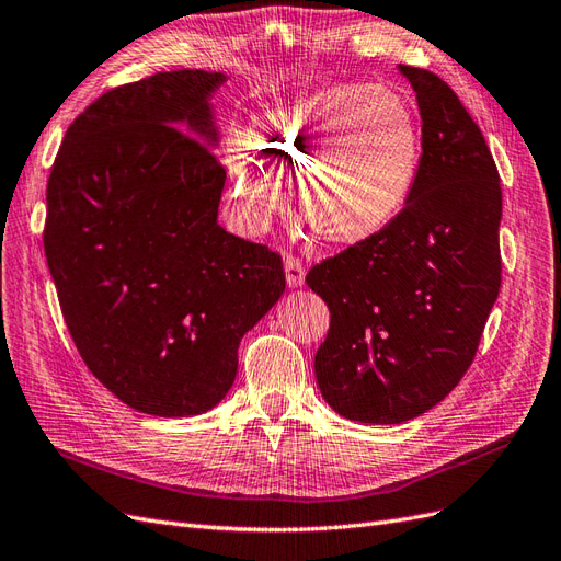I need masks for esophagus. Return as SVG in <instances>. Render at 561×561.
Returning <instances> with one entry per match:
<instances>
[{"mask_svg": "<svg viewBox=\"0 0 561 561\" xmlns=\"http://www.w3.org/2000/svg\"><path fill=\"white\" fill-rule=\"evenodd\" d=\"M285 280L290 287H301V283H305V266H301V262L297 260L295 254H287L285 256Z\"/></svg>", "mask_w": 561, "mask_h": 561, "instance_id": "obj_1", "label": "esophagus"}]
</instances>
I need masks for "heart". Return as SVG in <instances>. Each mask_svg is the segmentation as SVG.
I'll list each match as a JSON object with an SVG mask.
<instances>
[{"mask_svg": "<svg viewBox=\"0 0 561 561\" xmlns=\"http://www.w3.org/2000/svg\"><path fill=\"white\" fill-rule=\"evenodd\" d=\"M248 146L279 181H295L301 219L318 238L356 245L380 233L411 198L422 125L399 92L370 82L332 84L256 115ZM273 178L245 150L231 148L229 188L250 231H262L283 209Z\"/></svg>", "mask_w": 561, "mask_h": 561, "instance_id": "obj_1", "label": "heart"}]
</instances>
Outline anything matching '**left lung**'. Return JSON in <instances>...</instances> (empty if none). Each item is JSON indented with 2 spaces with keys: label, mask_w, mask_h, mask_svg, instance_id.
Instances as JSON below:
<instances>
[{
  "label": "left lung",
  "mask_w": 561,
  "mask_h": 561,
  "mask_svg": "<svg viewBox=\"0 0 561 561\" xmlns=\"http://www.w3.org/2000/svg\"><path fill=\"white\" fill-rule=\"evenodd\" d=\"M399 70L422 117L411 198L307 276L330 309L318 387L332 411L370 425H401L448 397L501 290L503 191L486 139L442 78Z\"/></svg>",
  "instance_id": "1"
}]
</instances>
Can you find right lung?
<instances>
[{
	"label": "right lung",
	"instance_id": "add662e5",
	"mask_svg": "<svg viewBox=\"0 0 561 561\" xmlns=\"http://www.w3.org/2000/svg\"><path fill=\"white\" fill-rule=\"evenodd\" d=\"M224 72L115 87L68 127L47 184L44 254L87 368L139 413H207L238 344L285 290L266 245L221 229L211 94Z\"/></svg>",
	"mask_w": 561,
	"mask_h": 561
}]
</instances>
